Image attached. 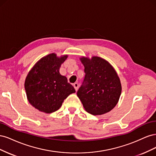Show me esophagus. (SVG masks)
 I'll return each instance as SVG.
<instances>
[{"label": "esophagus", "mask_w": 156, "mask_h": 156, "mask_svg": "<svg viewBox=\"0 0 156 156\" xmlns=\"http://www.w3.org/2000/svg\"><path fill=\"white\" fill-rule=\"evenodd\" d=\"M73 87H74L75 90L77 91V90H78V88H79V84H78L77 83H75L73 84Z\"/></svg>", "instance_id": "obj_1"}]
</instances>
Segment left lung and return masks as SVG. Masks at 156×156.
I'll list each match as a JSON object with an SVG mask.
<instances>
[{
  "label": "left lung",
  "instance_id": "left-lung-1",
  "mask_svg": "<svg viewBox=\"0 0 156 156\" xmlns=\"http://www.w3.org/2000/svg\"><path fill=\"white\" fill-rule=\"evenodd\" d=\"M84 66V76L77 96L88 113L101 115L111 111L117 104L122 86L117 73L105 59L98 56L80 58Z\"/></svg>",
  "mask_w": 156,
  "mask_h": 156
}]
</instances>
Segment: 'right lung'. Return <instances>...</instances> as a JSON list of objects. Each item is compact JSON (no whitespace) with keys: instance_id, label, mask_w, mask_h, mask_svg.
Listing matches in <instances>:
<instances>
[{"instance_id":"right-lung-1","label":"right lung","mask_w":156,"mask_h":156,"mask_svg":"<svg viewBox=\"0 0 156 156\" xmlns=\"http://www.w3.org/2000/svg\"><path fill=\"white\" fill-rule=\"evenodd\" d=\"M68 55L51 53L41 58L28 73L25 82L27 99L40 111L51 113L59 109L64 100L75 90L59 73Z\"/></svg>"}]
</instances>
